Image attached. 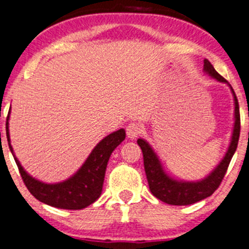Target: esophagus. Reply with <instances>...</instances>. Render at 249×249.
I'll list each match as a JSON object with an SVG mask.
<instances>
[{
  "mask_svg": "<svg viewBox=\"0 0 249 249\" xmlns=\"http://www.w3.org/2000/svg\"><path fill=\"white\" fill-rule=\"evenodd\" d=\"M142 124H137V122H130V124L125 127V133H127V137L129 138V139H135V138L142 133Z\"/></svg>",
  "mask_w": 249,
  "mask_h": 249,
  "instance_id": "obj_1",
  "label": "esophagus"
}]
</instances>
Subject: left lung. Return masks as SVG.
Returning <instances> with one entry per match:
<instances>
[{
    "instance_id": "1",
    "label": "left lung",
    "mask_w": 249,
    "mask_h": 249,
    "mask_svg": "<svg viewBox=\"0 0 249 249\" xmlns=\"http://www.w3.org/2000/svg\"><path fill=\"white\" fill-rule=\"evenodd\" d=\"M203 71L211 77L215 78L219 82L228 83V81L219 75L213 68L211 63L205 59L203 61ZM229 85V83H228ZM233 95V103H235V122H233L232 135H231L230 145L228 147L225 156L223 157L218 166L208 174L206 178L197 181H185L177 180L169 177L164 172L161 161L157 157L156 152L154 151L149 142L144 139H138L137 142L142 151L144 157V168L146 173L147 183H149L150 191L155 197L173 206H188L198 202L203 198L209 197L220 185L224 176L226 173L229 163L237 149L238 138H240V109H238V102L236 98L232 87L229 85Z\"/></svg>"
}]
</instances>
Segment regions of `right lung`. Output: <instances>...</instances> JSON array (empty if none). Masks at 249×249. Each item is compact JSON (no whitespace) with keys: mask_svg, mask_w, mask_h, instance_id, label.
I'll return each instance as SVG.
<instances>
[{"mask_svg":"<svg viewBox=\"0 0 249 249\" xmlns=\"http://www.w3.org/2000/svg\"><path fill=\"white\" fill-rule=\"evenodd\" d=\"M8 120L9 115L7 116L6 124V134L9 149L16 160L24 184L26 185L28 190L33 194L34 197L46 205L61 209H82L92 205L99 198V196L102 195L105 171H107L110 156L125 138L124 128L111 133L103 140H100L97 146L92 150L85 163L73 176L60 183L47 184L33 178L21 167L20 162L14 155L11 139H9Z\"/></svg>","mask_w":249,"mask_h":249,"instance_id":"1","label":"right lung"}]
</instances>
